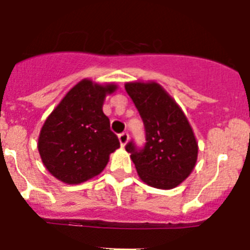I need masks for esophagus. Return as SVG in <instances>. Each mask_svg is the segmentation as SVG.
Masks as SVG:
<instances>
[{
    "label": "esophagus",
    "mask_w": 250,
    "mask_h": 250,
    "mask_svg": "<svg viewBox=\"0 0 250 250\" xmlns=\"http://www.w3.org/2000/svg\"><path fill=\"white\" fill-rule=\"evenodd\" d=\"M127 140H129V134L127 132H121V134H119V141H120L121 146H125Z\"/></svg>",
    "instance_id": "34e87169"
}]
</instances>
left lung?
Returning <instances> with one entry per match:
<instances>
[{"instance_id": "8db88e82", "label": "left lung", "mask_w": 250, "mask_h": 250, "mask_svg": "<svg viewBox=\"0 0 250 250\" xmlns=\"http://www.w3.org/2000/svg\"><path fill=\"white\" fill-rule=\"evenodd\" d=\"M145 127L144 147L134 141L125 149L145 184L173 189L190 175L198 159V143L183 110L158 83H126Z\"/></svg>"}]
</instances>
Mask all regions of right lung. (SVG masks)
Wrapping results in <instances>:
<instances>
[{"label": "right lung", "instance_id": "add662e5", "mask_svg": "<svg viewBox=\"0 0 250 250\" xmlns=\"http://www.w3.org/2000/svg\"><path fill=\"white\" fill-rule=\"evenodd\" d=\"M115 83L100 85L83 79L72 87L48 115L40 131V156L56 179L80 184L105 169L111 152L120 147L104 114L106 95Z\"/></svg>", "mask_w": 250, "mask_h": 250}]
</instances>
